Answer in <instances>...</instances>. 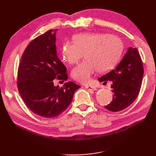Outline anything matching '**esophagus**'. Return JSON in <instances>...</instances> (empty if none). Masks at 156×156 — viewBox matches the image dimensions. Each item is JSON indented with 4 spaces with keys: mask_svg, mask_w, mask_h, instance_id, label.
<instances>
[{
    "mask_svg": "<svg viewBox=\"0 0 156 156\" xmlns=\"http://www.w3.org/2000/svg\"><path fill=\"white\" fill-rule=\"evenodd\" d=\"M84 87H85V88L87 89L88 90H89V91H95V90H96V88L95 87H93V86L85 85Z\"/></svg>",
    "mask_w": 156,
    "mask_h": 156,
    "instance_id": "esophagus-1",
    "label": "esophagus"
}]
</instances>
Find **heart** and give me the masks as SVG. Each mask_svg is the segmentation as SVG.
I'll list each match as a JSON object with an SVG mask.
<instances>
[{
  "label": "heart",
  "instance_id": "1",
  "mask_svg": "<svg viewBox=\"0 0 156 156\" xmlns=\"http://www.w3.org/2000/svg\"><path fill=\"white\" fill-rule=\"evenodd\" d=\"M73 43L67 42L62 49L64 60L70 65L78 63L84 54L85 59L72 72V76L79 83L87 84L98 70L106 72L114 67L122 54L123 44L120 39L104 33H86L76 35Z\"/></svg>",
  "mask_w": 156,
  "mask_h": 156
}]
</instances>
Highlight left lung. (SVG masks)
<instances>
[{"label":"left lung","instance_id":"1","mask_svg":"<svg viewBox=\"0 0 156 156\" xmlns=\"http://www.w3.org/2000/svg\"><path fill=\"white\" fill-rule=\"evenodd\" d=\"M144 68L138 49L129 47L115 69L98 78L100 82L112 81V102L105 108L111 112L122 111L138 97L142 85Z\"/></svg>","mask_w":156,"mask_h":156}]
</instances>
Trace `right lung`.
Here are the masks:
<instances>
[{"mask_svg": "<svg viewBox=\"0 0 156 156\" xmlns=\"http://www.w3.org/2000/svg\"><path fill=\"white\" fill-rule=\"evenodd\" d=\"M56 31H47L30 42L21 58L17 87L25 105L41 117H57L69 106L80 86L73 82L62 87L54 80H67V69L56 54Z\"/></svg>", "mask_w": 156, "mask_h": 156, "instance_id": "right-lung-1", "label": "right lung"}]
</instances>
